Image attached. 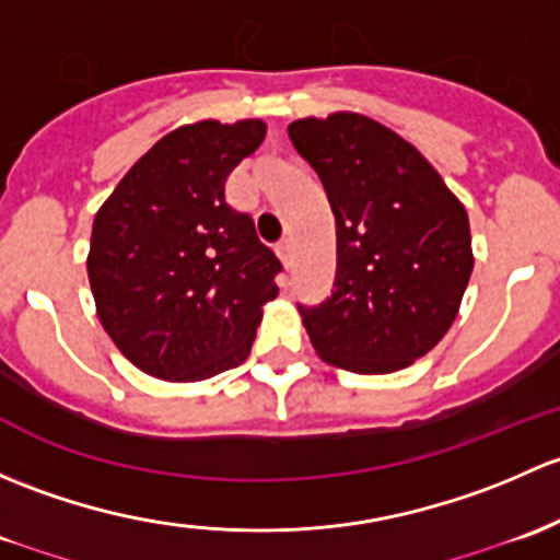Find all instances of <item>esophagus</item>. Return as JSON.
Listing matches in <instances>:
<instances>
[{"label":"esophagus","instance_id":"obj_1","mask_svg":"<svg viewBox=\"0 0 560 560\" xmlns=\"http://www.w3.org/2000/svg\"><path fill=\"white\" fill-rule=\"evenodd\" d=\"M275 250H278V256H280V261L282 264H285V267H288V264H291V240H280L278 242V245H275Z\"/></svg>","mask_w":560,"mask_h":560}]
</instances>
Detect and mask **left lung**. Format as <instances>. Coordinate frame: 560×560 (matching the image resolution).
<instances>
[{
  "mask_svg": "<svg viewBox=\"0 0 560 560\" xmlns=\"http://www.w3.org/2000/svg\"><path fill=\"white\" fill-rule=\"evenodd\" d=\"M288 137L337 221L331 296L299 307L315 353L359 374L409 366L453 326L475 267L464 205L418 148L366 115L293 120Z\"/></svg>",
  "mask_w": 560,
  "mask_h": 560,
  "instance_id": "left-lung-1",
  "label": "left lung"
}]
</instances>
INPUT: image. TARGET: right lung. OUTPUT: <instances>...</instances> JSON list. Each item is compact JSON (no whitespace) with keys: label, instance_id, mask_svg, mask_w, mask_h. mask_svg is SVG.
Returning <instances> with one entry per match:
<instances>
[{"label":"right lung","instance_id":"1","mask_svg":"<svg viewBox=\"0 0 560 560\" xmlns=\"http://www.w3.org/2000/svg\"><path fill=\"white\" fill-rule=\"evenodd\" d=\"M258 118L180 126L131 166L91 229L96 315L137 369L196 383L240 366L282 264L226 177L264 142Z\"/></svg>","mask_w":560,"mask_h":560}]
</instances>
